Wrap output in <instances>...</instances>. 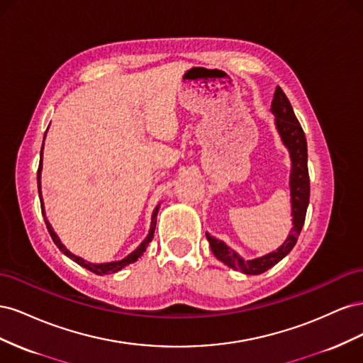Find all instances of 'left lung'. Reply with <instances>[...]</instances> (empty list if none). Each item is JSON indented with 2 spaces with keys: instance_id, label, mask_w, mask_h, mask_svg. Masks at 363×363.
<instances>
[{
  "instance_id": "8db88e82",
  "label": "left lung",
  "mask_w": 363,
  "mask_h": 363,
  "mask_svg": "<svg viewBox=\"0 0 363 363\" xmlns=\"http://www.w3.org/2000/svg\"><path fill=\"white\" fill-rule=\"evenodd\" d=\"M271 112L276 116L274 124H276L277 133L283 142V145L288 148L291 157V175H289V189H291V215H292V228L286 238V240L276 250L271 251L265 256L247 260L240 257L238 252L230 248L223 240H219L208 233L206 238L211 244L212 252L218 260L225 263L227 267L233 268L235 271H240L250 276L265 272L274 265L286 257L294 245L296 244L301 228L306 219L307 206H309L311 196V182H309V171H307V142L304 131L296 119L294 108L284 95L281 87L277 86L274 92V100L271 104Z\"/></svg>"
}]
</instances>
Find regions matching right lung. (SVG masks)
<instances>
[{"label": "right lung", "mask_w": 363, "mask_h": 363, "mask_svg": "<svg viewBox=\"0 0 363 363\" xmlns=\"http://www.w3.org/2000/svg\"><path fill=\"white\" fill-rule=\"evenodd\" d=\"M45 136H47V131H45ZM45 136H43V140H45ZM42 156H43V144H42V150H40V163H39V169H38V191H39V199H40L42 215H43V219H45L47 228H48V232H50V235H51V238H52V240H54V244L57 245V248L63 252L65 256H68L71 260H74L75 263H79L80 267H83V268H86V269H89V271H92V272H95V274H98V276H104V274H113V272L121 271L124 267L130 265V263H135L142 255H144L147 247H148V244L152 240V236H155L156 219H157V213H159L160 204H157V207L155 208V212H152V215H151V224H150V230H148L147 238H145L144 240H142V242L139 244V247H138L135 251H131L130 255L125 256L124 259L115 260V262H106V263H92V262H87V260H84V259H82V257H79V256L72 255V252L62 244V240L59 239V236L56 235V232H54V230H52L50 221L47 219V215H45V206H43L42 186H40V177H42Z\"/></svg>", "instance_id": "add662e5"}]
</instances>
